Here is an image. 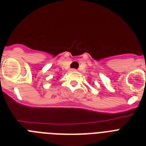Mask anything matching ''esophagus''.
Segmentation results:
<instances>
[{
    "label": "esophagus",
    "instance_id": "esophagus-1",
    "mask_svg": "<svg viewBox=\"0 0 146 146\" xmlns=\"http://www.w3.org/2000/svg\"><path fill=\"white\" fill-rule=\"evenodd\" d=\"M71 71H72V72H75L76 69H71Z\"/></svg>",
    "mask_w": 146,
    "mask_h": 146
}]
</instances>
